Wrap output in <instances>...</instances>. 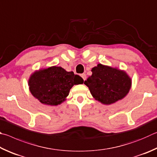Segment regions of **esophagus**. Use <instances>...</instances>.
I'll use <instances>...</instances> for the list:
<instances>
[{
  "instance_id": "obj_1",
  "label": "esophagus",
  "mask_w": 157,
  "mask_h": 157,
  "mask_svg": "<svg viewBox=\"0 0 157 157\" xmlns=\"http://www.w3.org/2000/svg\"><path fill=\"white\" fill-rule=\"evenodd\" d=\"M81 77H82V78L83 79V81H86V80L87 76H86V74H81Z\"/></svg>"
}]
</instances>
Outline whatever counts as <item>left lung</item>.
Instances as JSON below:
<instances>
[{"label":"left lung","mask_w":157,"mask_h":157,"mask_svg":"<svg viewBox=\"0 0 157 157\" xmlns=\"http://www.w3.org/2000/svg\"><path fill=\"white\" fill-rule=\"evenodd\" d=\"M91 71L92 74L84 84L88 87L95 100L104 105H110L128 94L132 79L124 70L98 64Z\"/></svg>","instance_id":"8db88e82"}]
</instances>
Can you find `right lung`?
Returning a JSON list of instances; mask_svg holds the SVG:
<instances>
[{
	"label": "right lung",
	"instance_id": "1",
	"mask_svg": "<svg viewBox=\"0 0 157 157\" xmlns=\"http://www.w3.org/2000/svg\"><path fill=\"white\" fill-rule=\"evenodd\" d=\"M83 79L73 71L52 66L31 74L28 81L29 91L41 103L58 105L66 100L74 85L83 84Z\"/></svg>",
	"mask_w": 157,
	"mask_h": 157
}]
</instances>
